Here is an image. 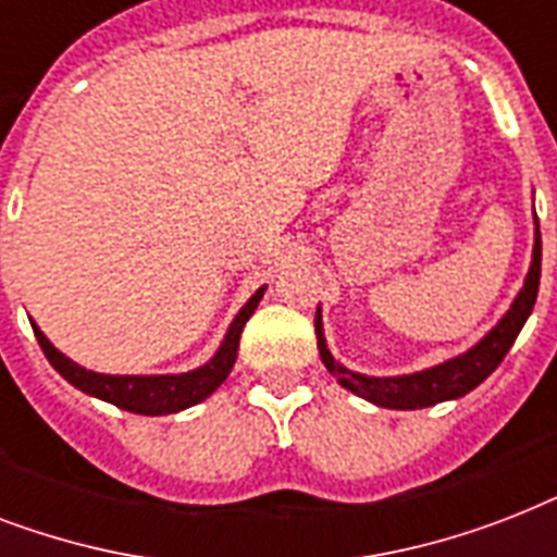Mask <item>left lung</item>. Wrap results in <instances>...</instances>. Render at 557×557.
Here are the masks:
<instances>
[{"label":"left lung","instance_id":"left-lung-1","mask_svg":"<svg viewBox=\"0 0 557 557\" xmlns=\"http://www.w3.org/2000/svg\"><path fill=\"white\" fill-rule=\"evenodd\" d=\"M537 286H541V225H537L535 216V245H532V262H529L523 288L511 300L509 312L503 314L474 347L442 361V364L407 372V375H364V372L347 370L341 361L332 358L330 347H326V335H323L321 306H318L314 335H318L321 361L338 379L341 387H347L349 393L367 398L372 405L387 407V410H419V407L440 405V401H450V398H462L500 367V361L523 330V323L529 321V314L535 309Z\"/></svg>","mask_w":557,"mask_h":557}]
</instances>
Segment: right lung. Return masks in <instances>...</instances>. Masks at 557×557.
Masks as SVG:
<instances>
[{
    "mask_svg": "<svg viewBox=\"0 0 557 557\" xmlns=\"http://www.w3.org/2000/svg\"><path fill=\"white\" fill-rule=\"evenodd\" d=\"M265 295V286L257 288L248 304L236 312V318L227 326L225 338L219 344V349L213 352L210 361H205L201 367L190 372H176V375H107V372L86 370V367L74 364L72 358L63 356L60 349L51 344V341L42 335L37 323L34 326V335H37L39 347L46 352V358L51 361L60 375H63L69 384H74L83 393L100 398V401H109V405L121 407V410H129V413L141 416H168L178 413V410H187V407L199 405L213 393V389L227 379V372L234 370L236 349H239V335H243L245 323L253 314L257 304Z\"/></svg>",
    "mask_w": 557,
    "mask_h": 557,
    "instance_id": "right-lung-1",
    "label": "right lung"
}]
</instances>
